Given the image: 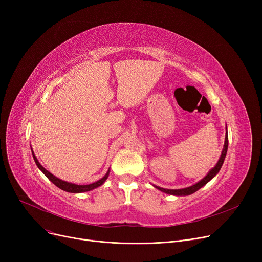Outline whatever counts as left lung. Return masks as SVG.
Returning <instances> with one entry per match:
<instances>
[{
	"label": "left lung",
	"mask_w": 262,
	"mask_h": 262,
	"mask_svg": "<svg viewBox=\"0 0 262 262\" xmlns=\"http://www.w3.org/2000/svg\"><path fill=\"white\" fill-rule=\"evenodd\" d=\"M227 147H228V136H227V127H226L225 141H224V146H223V149H222V154H221V156H220V159L217 160L215 166L207 173V175H206L204 178H202V180L199 183L192 185L190 187H187V188H183V189H164V188H161V187H158V186H155V185H153V186L156 189L160 190L161 192H164V193L171 194V195H176V196H185V195H190L192 193H194V192H196L199 189H201L208 182H210L212 178L219 173V171L221 170V168L223 166L224 159H225V156H226V153H227Z\"/></svg>",
	"instance_id": "obj_1"
}]
</instances>
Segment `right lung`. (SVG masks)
Wrapping results in <instances>:
<instances>
[{"label":"right lung","instance_id":"obj_1","mask_svg":"<svg viewBox=\"0 0 262 262\" xmlns=\"http://www.w3.org/2000/svg\"><path fill=\"white\" fill-rule=\"evenodd\" d=\"M32 154H33L34 160H35V162L37 164V167L39 168V170L42 172L55 186H57L58 188H60L63 191L70 192V193H81V192L91 191V190H93L95 188L102 186L105 183V181L107 180V177L109 176V172L110 171L108 170L107 173L104 175V177L101 178V180H99L98 182H95V183L89 184V185H76V184H72V183H68V182H64V181L60 180V178H58L56 176H54L52 173H50L48 170H46L42 166H41L40 162L37 159V157L35 156V153L33 152V148H32Z\"/></svg>","mask_w":262,"mask_h":262}]
</instances>
